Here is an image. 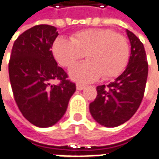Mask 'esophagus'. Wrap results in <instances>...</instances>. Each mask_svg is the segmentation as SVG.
<instances>
[{"label":"esophagus","instance_id":"1","mask_svg":"<svg viewBox=\"0 0 159 159\" xmlns=\"http://www.w3.org/2000/svg\"><path fill=\"white\" fill-rule=\"evenodd\" d=\"M84 88H85V86L84 84H76V90H84Z\"/></svg>","mask_w":159,"mask_h":159}]
</instances>
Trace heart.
Masks as SVG:
<instances>
[{
  "label": "heart",
  "mask_w": 159,
  "mask_h": 159,
  "mask_svg": "<svg viewBox=\"0 0 159 159\" xmlns=\"http://www.w3.org/2000/svg\"><path fill=\"white\" fill-rule=\"evenodd\" d=\"M59 64L70 68L86 55L89 61L70 69L75 81L89 83L102 75L108 79L120 74L129 61V48L123 36L110 29H87L71 36V39L60 37L52 47Z\"/></svg>",
  "instance_id": "obj_1"
}]
</instances>
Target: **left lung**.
<instances>
[{
    "instance_id": "left-lung-1",
    "label": "left lung",
    "mask_w": 159,
    "mask_h": 159,
    "mask_svg": "<svg viewBox=\"0 0 159 159\" xmlns=\"http://www.w3.org/2000/svg\"><path fill=\"white\" fill-rule=\"evenodd\" d=\"M131 52L126 69L109 84L97 87L98 95L90 104L91 116L104 127L114 128L128 121L139 108L148 76L144 47L130 30H126Z\"/></svg>"
}]
</instances>
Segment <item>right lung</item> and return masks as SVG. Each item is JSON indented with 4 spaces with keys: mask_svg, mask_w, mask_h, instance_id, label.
<instances>
[{
    "mask_svg": "<svg viewBox=\"0 0 159 159\" xmlns=\"http://www.w3.org/2000/svg\"><path fill=\"white\" fill-rule=\"evenodd\" d=\"M54 26L36 25L16 39L8 64L9 80L21 112L39 128L56 124L67 111L75 84L54 60L51 48L59 35ZM53 79L61 81L51 85Z\"/></svg>",
    "mask_w": 159,
    "mask_h": 159,
    "instance_id": "right-lung-1",
    "label": "right lung"
}]
</instances>
